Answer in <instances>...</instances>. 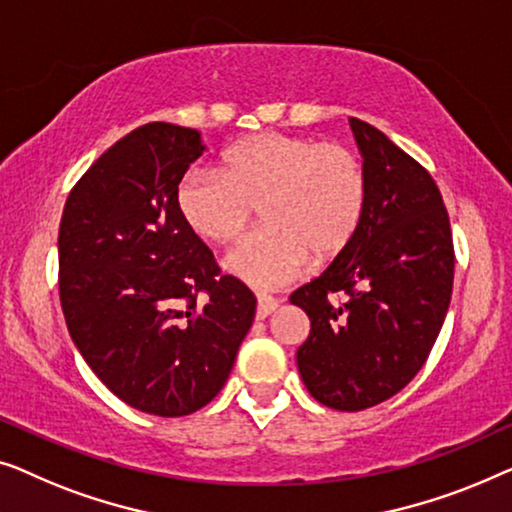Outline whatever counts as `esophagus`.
<instances>
[{"label": "esophagus", "instance_id": "obj_1", "mask_svg": "<svg viewBox=\"0 0 512 512\" xmlns=\"http://www.w3.org/2000/svg\"><path fill=\"white\" fill-rule=\"evenodd\" d=\"M278 308V299L266 297V294H259L257 297V320L269 318V315Z\"/></svg>", "mask_w": 512, "mask_h": 512}]
</instances>
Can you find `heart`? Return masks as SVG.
I'll use <instances>...</instances> for the list:
<instances>
[{
  "instance_id": "1",
  "label": "heart",
  "mask_w": 512,
  "mask_h": 512,
  "mask_svg": "<svg viewBox=\"0 0 512 512\" xmlns=\"http://www.w3.org/2000/svg\"><path fill=\"white\" fill-rule=\"evenodd\" d=\"M176 204L185 225L211 243H232L257 206L264 225L227 255L225 269L248 285L278 287L308 257L327 264L350 248L366 211V174L338 143L262 132L229 148L222 171H187Z\"/></svg>"
}]
</instances>
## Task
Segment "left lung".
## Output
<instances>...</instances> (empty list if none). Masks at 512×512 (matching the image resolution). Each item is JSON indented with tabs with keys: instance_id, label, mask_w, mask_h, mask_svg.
<instances>
[{
	"instance_id": "left-lung-1",
	"label": "left lung",
	"mask_w": 512,
	"mask_h": 512,
	"mask_svg": "<svg viewBox=\"0 0 512 512\" xmlns=\"http://www.w3.org/2000/svg\"><path fill=\"white\" fill-rule=\"evenodd\" d=\"M350 127L364 157L362 227L290 301L311 320L297 350L306 390L355 413L394 397L427 362L450 306L455 250L427 169L369 122L350 118Z\"/></svg>"
}]
</instances>
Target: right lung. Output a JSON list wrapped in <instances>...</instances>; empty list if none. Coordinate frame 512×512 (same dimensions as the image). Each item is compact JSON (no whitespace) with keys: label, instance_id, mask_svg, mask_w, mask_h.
<instances>
[{"label":"right lung","instance_id":"1","mask_svg":"<svg viewBox=\"0 0 512 512\" xmlns=\"http://www.w3.org/2000/svg\"><path fill=\"white\" fill-rule=\"evenodd\" d=\"M204 150L197 129L171 122L122 136L69 192L57 239L71 341L115 397L160 417L222 390L255 320V294L220 276L178 213V183Z\"/></svg>","mask_w":512,"mask_h":512}]
</instances>
